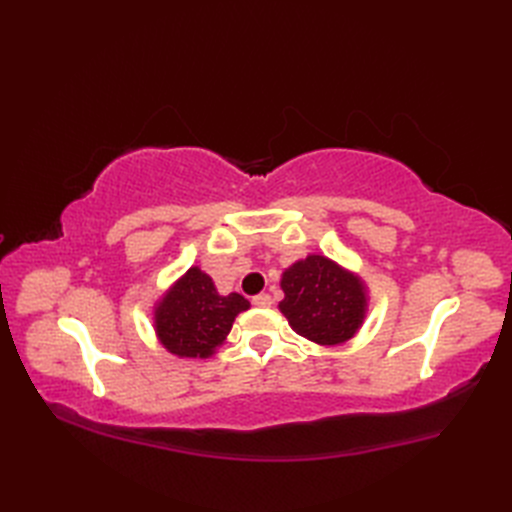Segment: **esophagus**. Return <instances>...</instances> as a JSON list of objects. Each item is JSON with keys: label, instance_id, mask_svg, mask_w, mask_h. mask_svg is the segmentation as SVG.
<instances>
[{"label": "esophagus", "instance_id": "34e87169", "mask_svg": "<svg viewBox=\"0 0 512 512\" xmlns=\"http://www.w3.org/2000/svg\"><path fill=\"white\" fill-rule=\"evenodd\" d=\"M252 303H254L256 307H271V305H273V299H271V294L260 292V294H256V297L252 299Z\"/></svg>", "mask_w": 512, "mask_h": 512}]
</instances>
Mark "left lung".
<instances>
[{"instance_id":"8db88e82","label":"left lung","mask_w":512,"mask_h":512,"mask_svg":"<svg viewBox=\"0 0 512 512\" xmlns=\"http://www.w3.org/2000/svg\"><path fill=\"white\" fill-rule=\"evenodd\" d=\"M282 290L280 312L290 327L320 346L348 342L365 320L363 282L327 256L294 262L282 275Z\"/></svg>"}]
</instances>
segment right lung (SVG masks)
Segmentation results:
<instances>
[{
    "label": "right lung",
    "instance_id": "obj_1",
    "mask_svg": "<svg viewBox=\"0 0 512 512\" xmlns=\"http://www.w3.org/2000/svg\"><path fill=\"white\" fill-rule=\"evenodd\" d=\"M247 307L250 301L241 294L222 297L211 277L192 267L158 303L156 333L168 352L185 359H207L222 346L235 316Z\"/></svg>",
    "mask_w": 512,
    "mask_h": 512
}]
</instances>
